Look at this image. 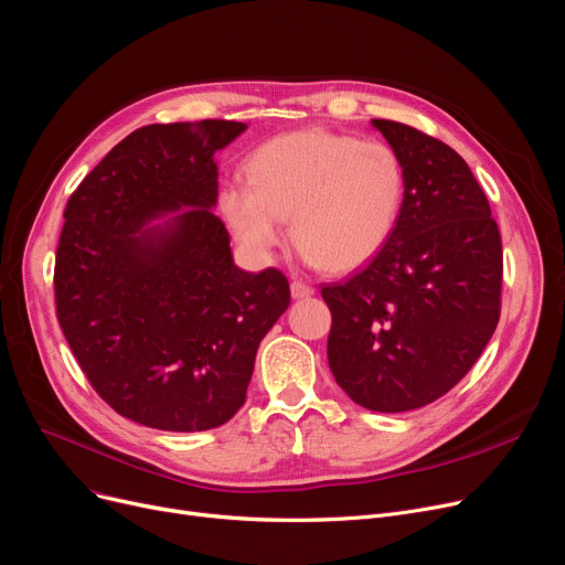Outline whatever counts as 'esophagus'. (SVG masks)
<instances>
[{"mask_svg":"<svg viewBox=\"0 0 565 565\" xmlns=\"http://www.w3.org/2000/svg\"><path fill=\"white\" fill-rule=\"evenodd\" d=\"M290 296H292V300H305V298L313 296V288L309 284H302V281H292L290 284Z\"/></svg>","mask_w":565,"mask_h":565,"instance_id":"1","label":"esophagus"}]
</instances>
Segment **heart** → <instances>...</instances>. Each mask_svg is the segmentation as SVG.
I'll return each instance as SVG.
<instances>
[{"mask_svg":"<svg viewBox=\"0 0 565 565\" xmlns=\"http://www.w3.org/2000/svg\"><path fill=\"white\" fill-rule=\"evenodd\" d=\"M247 175L218 191V210L242 247L269 258L290 218L300 258L330 273H351L381 254L406 195L404 163L390 145L328 129L263 142Z\"/></svg>","mask_w":565,"mask_h":565,"instance_id":"heart-1","label":"heart"}]
</instances>
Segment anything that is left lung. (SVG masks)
<instances>
[{
	"label": "left lung",
	"instance_id": "obj_1",
	"mask_svg": "<svg viewBox=\"0 0 565 565\" xmlns=\"http://www.w3.org/2000/svg\"><path fill=\"white\" fill-rule=\"evenodd\" d=\"M372 127L404 163V207L381 254L321 290L328 362L355 404L404 413L444 397L492 339L503 252L487 195L452 147L399 121Z\"/></svg>",
	"mask_w": 565,
	"mask_h": 565
}]
</instances>
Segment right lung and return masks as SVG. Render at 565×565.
Here are the masks:
<instances>
[{
  "label": "right lung",
  "mask_w": 565,
  "mask_h": 565,
  "mask_svg": "<svg viewBox=\"0 0 565 565\" xmlns=\"http://www.w3.org/2000/svg\"><path fill=\"white\" fill-rule=\"evenodd\" d=\"M244 131L226 119L142 127L64 210L60 326L94 390L138 425L228 423L247 397L260 339L290 305L279 269L235 265L214 216V154Z\"/></svg>",
  "instance_id": "right-lung-1"
}]
</instances>
